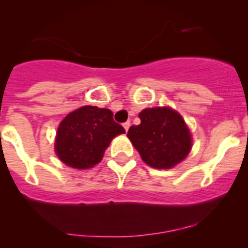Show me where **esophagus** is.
I'll list each match as a JSON object with an SVG mask.
<instances>
[{
    "mask_svg": "<svg viewBox=\"0 0 248 248\" xmlns=\"http://www.w3.org/2000/svg\"><path fill=\"white\" fill-rule=\"evenodd\" d=\"M129 126H131V122H129V121L124 122V129H126V132H127V131H128Z\"/></svg>",
    "mask_w": 248,
    "mask_h": 248,
    "instance_id": "34e87169",
    "label": "esophagus"
}]
</instances>
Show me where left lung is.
Listing matches in <instances>:
<instances>
[{"label":"left lung","instance_id":"8db88e82","mask_svg":"<svg viewBox=\"0 0 248 248\" xmlns=\"http://www.w3.org/2000/svg\"><path fill=\"white\" fill-rule=\"evenodd\" d=\"M139 119L140 124L131 126L127 137L147 166L170 169L186 158L192 136L179 112L168 107L146 108Z\"/></svg>","mask_w":248,"mask_h":248}]
</instances>
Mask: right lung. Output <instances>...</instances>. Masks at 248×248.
<instances>
[{
	"mask_svg": "<svg viewBox=\"0 0 248 248\" xmlns=\"http://www.w3.org/2000/svg\"><path fill=\"white\" fill-rule=\"evenodd\" d=\"M124 128L106 108L85 106L69 112L57 128L55 152L68 167L92 168L103 158L110 141Z\"/></svg>",
	"mask_w": 248,
	"mask_h": 248,
	"instance_id": "add662e5",
	"label": "right lung"
}]
</instances>
